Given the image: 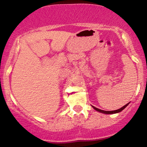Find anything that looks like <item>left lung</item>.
<instances>
[{"label": "left lung", "mask_w": 147, "mask_h": 147, "mask_svg": "<svg viewBox=\"0 0 147 147\" xmlns=\"http://www.w3.org/2000/svg\"><path fill=\"white\" fill-rule=\"evenodd\" d=\"M126 104V105H124V106H123V107L120 108V109H117V110H115V111H103V110H101V109H97V108L95 107V106H92V107H93V108H94V109H95V110L97 111H99V112L102 113H105V114H114V113H119V112H121V111H122V110H124V109H125V108L126 107V106H128V104Z\"/></svg>", "instance_id": "8db88e82"}]
</instances>
